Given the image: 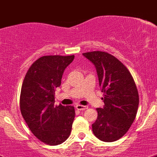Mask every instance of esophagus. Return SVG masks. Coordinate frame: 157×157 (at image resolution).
<instances>
[{"label":"esophagus","mask_w":157,"mask_h":157,"mask_svg":"<svg viewBox=\"0 0 157 157\" xmlns=\"http://www.w3.org/2000/svg\"><path fill=\"white\" fill-rule=\"evenodd\" d=\"M76 108H77V110H86L87 108V106H85V105H76Z\"/></svg>","instance_id":"esophagus-1"}]
</instances>
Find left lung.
I'll return each mask as SVG.
<instances>
[{
    "label": "left lung",
    "instance_id": "left-lung-1",
    "mask_svg": "<svg viewBox=\"0 0 157 157\" xmlns=\"http://www.w3.org/2000/svg\"><path fill=\"white\" fill-rule=\"evenodd\" d=\"M94 65L105 105L97 108L98 118L92 124L97 138L114 142L121 138L136 118L139 94L128 69L111 54L101 51L84 52Z\"/></svg>",
    "mask_w": 157,
    "mask_h": 157
}]
</instances>
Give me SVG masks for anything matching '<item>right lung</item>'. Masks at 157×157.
Segmentation results:
<instances>
[{"label": "right lung", "instance_id": "1", "mask_svg": "<svg viewBox=\"0 0 157 157\" xmlns=\"http://www.w3.org/2000/svg\"><path fill=\"white\" fill-rule=\"evenodd\" d=\"M74 56H44L33 63L22 83L20 109L28 126L40 141L56 146L71 132L73 106H55V91Z\"/></svg>", "mask_w": 157, "mask_h": 157}]
</instances>
